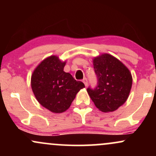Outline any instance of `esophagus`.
Returning a JSON list of instances; mask_svg holds the SVG:
<instances>
[{
	"mask_svg": "<svg viewBox=\"0 0 156 156\" xmlns=\"http://www.w3.org/2000/svg\"><path fill=\"white\" fill-rule=\"evenodd\" d=\"M83 82L84 85H85L86 87H87V86L88 85V81H87V79L86 78H84L83 79Z\"/></svg>",
	"mask_w": 156,
	"mask_h": 156,
	"instance_id": "1",
	"label": "esophagus"
}]
</instances>
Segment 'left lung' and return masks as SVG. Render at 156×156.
Returning <instances> with one entry per match:
<instances>
[{
  "instance_id": "left-lung-1",
  "label": "left lung",
  "mask_w": 156,
  "mask_h": 156,
  "mask_svg": "<svg viewBox=\"0 0 156 156\" xmlns=\"http://www.w3.org/2000/svg\"><path fill=\"white\" fill-rule=\"evenodd\" d=\"M98 77L95 89H87L89 97L102 112L116 111L128 98L133 78L128 68L116 57L103 54L92 60Z\"/></svg>"
}]
</instances>
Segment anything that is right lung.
<instances>
[{
  "label": "right lung",
  "instance_id": "right-lung-1",
  "mask_svg": "<svg viewBox=\"0 0 156 156\" xmlns=\"http://www.w3.org/2000/svg\"><path fill=\"white\" fill-rule=\"evenodd\" d=\"M66 61L57 55L48 56L35 68L31 78V86L36 99L44 108L55 114L67 111L77 93L85 87L64 71Z\"/></svg>",
  "mask_w": 156,
  "mask_h": 156
}]
</instances>
